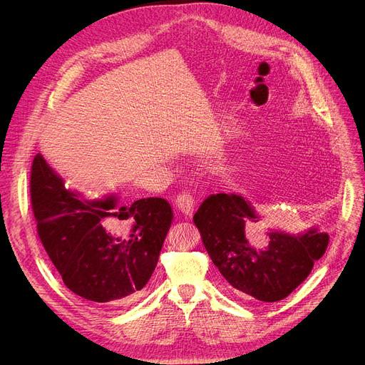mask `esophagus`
<instances>
[{"mask_svg":"<svg viewBox=\"0 0 365 365\" xmlns=\"http://www.w3.org/2000/svg\"><path fill=\"white\" fill-rule=\"evenodd\" d=\"M175 205L178 206V209L184 213L187 217L192 215V210H195V197H192L191 192L188 191H182L177 196L175 199Z\"/></svg>","mask_w":365,"mask_h":365,"instance_id":"esophagus-1","label":"esophagus"}]
</instances>
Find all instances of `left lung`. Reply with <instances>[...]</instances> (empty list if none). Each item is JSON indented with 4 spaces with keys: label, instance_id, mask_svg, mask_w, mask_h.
I'll use <instances>...</instances> for the list:
<instances>
[{
    "label": "left lung",
    "instance_id": "obj_1",
    "mask_svg": "<svg viewBox=\"0 0 365 365\" xmlns=\"http://www.w3.org/2000/svg\"><path fill=\"white\" fill-rule=\"evenodd\" d=\"M192 220L212 262L234 292L262 302L287 297L309 275L329 245V234L317 228L299 235L269 230V245L256 250L247 243L245 228L259 217L239 195H210Z\"/></svg>",
    "mask_w": 365,
    "mask_h": 365
}]
</instances>
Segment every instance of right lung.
Here are the masks:
<instances>
[{
	"label": "right lung",
	"instance_id": "right-lung-1",
	"mask_svg": "<svg viewBox=\"0 0 365 365\" xmlns=\"http://www.w3.org/2000/svg\"><path fill=\"white\" fill-rule=\"evenodd\" d=\"M31 203L38 237L63 283L87 301L122 307L152 277L173 222L160 197L119 206L90 200L64 185L39 153L31 168Z\"/></svg>",
	"mask_w": 365,
	"mask_h": 365
}]
</instances>
